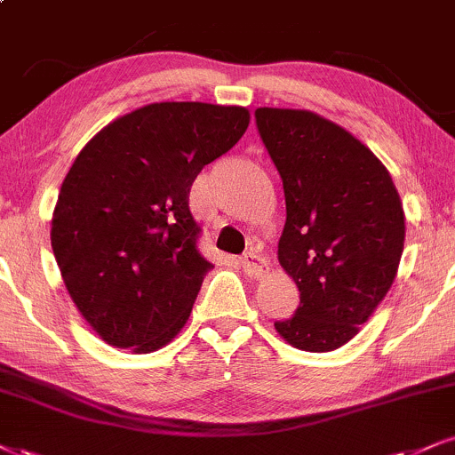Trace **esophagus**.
I'll use <instances>...</instances> for the list:
<instances>
[{"instance_id":"esophagus-1","label":"esophagus","mask_w":455,"mask_h":455,"mask_svg":"<svg viewBox=\"0 0 455 455\" xmlns=\"http://www.w3.org/2000/svg\"><path fill=\"white\" fill-rule=\"evenodd\" d=\"M240 266H243V270L246 274H251V276H261V274L267 270V259L257 253V251H249V253L240 257Z\"/></svg>"}]
</instances>
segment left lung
<instances>
[{
  "mask_svg": "<svg viewBox=\"0 0 455 455\" xmlns=\"http://www.w3.org/2000/svg\"><path fill=\"white\" fill-rule=\"evenodd\" d=\"M255 122L287 202L278 259L299 289L293 316L274 327L299 350H335L395 283L405 243L399 192L371 149L321 116L259 108Z\"/></svg>",
  "mask_w": 455,
  "mask_h": 455,
  "instance_id": "8db88e82",
  "label": "left lung"
}]
</instances>
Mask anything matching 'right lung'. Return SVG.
Returning a JSON list of instances; mask_svg holds the SVG:
<instances>
[{
  "mask_svg": "<svg viewBox=\"0 0 455 455\" xmlns=\"http://www.w3.org/2000/svg\"><path fill=\"white\" fill-rule=\"evenodd\" d=\"M249 120L244 108L145 105L73 162L50 240L73 304L108 344L154 352L188 321L212 267L198 251L189 189Z\"/></svg>",
  "mask_w": 455,
  "mask_h": 455,
  "instance_id": "right-lung-1",
  "label": "right lung"
}]
</instances>
